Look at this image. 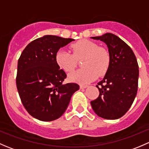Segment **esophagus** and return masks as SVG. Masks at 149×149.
Returning a JSON list of instances; mask_svg holds the SVG:
<instances>
[{"label":"esophagus","mask_w":149,"mask_h":149,"mask_svg":"<svg viewBox=\"0 0 149 149\" xmlns=\"http://www.w3.org/2000/svg\"><path fill=\"white\" fill-rule=\"evenodd\" d=\"M88 86V85H80V88H86Z\"/></svg>","instance_id":"1"}]
</instances>
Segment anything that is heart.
<instances>
[{"label":"heart","instance_id":"heart-1","mask_svg":"<svg viewBox=\"0 0 149 149\" xmlns=\"http://www.w3.org/2000/svg\"><path fill=\"white\" fill-rule=\"evenodd\" d=\"M73 54L65 49H60L55 54L58 65L65 72H71L77 65V59L84 57L83 68L70 73V81L87 84L104 76L110 63V55L106 49L100 47L97 43L88 40H82L71 45Z\"/></svg>","mask_w":149,"mask_h":149}]
</instances>
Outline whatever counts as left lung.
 Wrapping results in <instances>:
<instances>
[{"mask_svg": "<svg viewBox=\"0 0 149 149\" xmlns=\"http://www.w3.org/2000/svg\"><path fill=\"white\" fill-rule=\"evenodd\" d=\"M91 38L104 42L110 55L109 68L97 86L100 95L91 102V105L99 117L118 119L130 109L137 94L139 76L137 59L131 48L112 33Z\"/></svg>", "mask_w": 149, "mask_h": 149, "instance_id": "8db88e82", "label": "left lung"}]
</instances>
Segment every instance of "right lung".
<instances>
[{"label": "right lung", "instance_id": "1", "mask_svg": "<svg viewBox=\"0 0 149 149\" xmlns=\"http://www.w3.org/2000/svg\"><path fill=\"white\" fill-rule=\"evenodd\" d=\"M74 41L45 35L30 42L18 61L16 86L25 109L42 121H52L65 112L75 91L76 83L63 84L66 73L55 61L61 47Z\"/></svg>", "mask_w": 149, "mask_h": 149}]
</instances>
